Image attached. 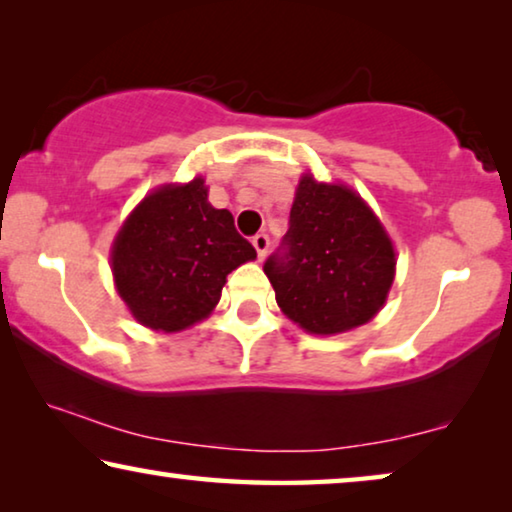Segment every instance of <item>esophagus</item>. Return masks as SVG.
Returning a JSON list of instances; mask_svg holds the SVG:
<instances>
[{"label": "esophagus", "instance_id": "esophagus-1", "mask_svg": "<svg viewBox=\"0 0 512 512\" xmlns=\"http://www.w3.org/2000/svg\"><path fill=\"white\" fill-rule=\"evenodd\" d=\"M253 246H255V250H257V257L264 259L266 253H269V246H271L269 236H266V234H255V236H253Z\"/></svg>", "mask_w": 512, "mask_h": 512}]
</instances>
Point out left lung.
Listing matches in <instances>:
<instances>
[{
    "label": "left lung",
    "instance_id": "8db88e82",
    "mask_svg": "<svg viewBox=\"0 0 512 512\" xmlns=\"http://www.w3.org/2000/svg\"><path fill=\"white\" fill-rule=\"evenodd\" d=\"M394 246L376 213L348 185L301 176L290 229L264 262L287 318L329 336L369 322L394 280Z\"/></svg>",
    "mask_w": 512,
    "mask_h": 512
}]
</instances>
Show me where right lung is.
Returning <instances> with one entry per match:
<instances>
[{
	"label": "right lung",
	"instance_id": "add662e5",
	"mask_svg": "<svg viewBox=\"0 0 512 512\" xmlns=\"http://www.w3.org/2000/svg\"><path fill=\"white\" fill-rule=\"evenodd\" d=\"M257 253L197 176L162 185L129 213L111 250L118 294L143 327L183 331L220 301L227 276Z\"/></svg>",
	"mask_w": 512,
	"mask_h": 512
}]
</instances>
